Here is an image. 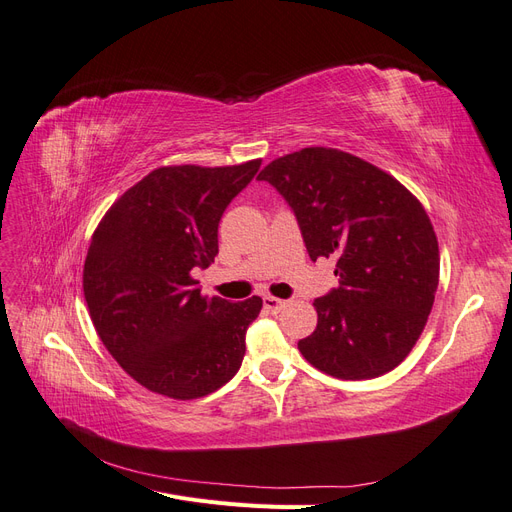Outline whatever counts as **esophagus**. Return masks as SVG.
Segmentation results:
<instances>
[{
  "label": "esophagus",
  "instance_id": "1",
  "mask_svg": "<svg viewBox=\"0 0 512 512\" xmlns=\"http://www.w3.org/2000/svg\"><path fill=\"white\" fill-rule=\"evenodd\" d=\"M262 305H265L267 312H271V314H277V312H280V309L286 305V301L277 299V297H265V299H262Z\"/></svg>",
  "mask_w": 512,
  "mask_h": 512
}]
</instances>
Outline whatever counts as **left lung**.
<instances>
[{"label":"left lung","instance_id":"1","mask_svg":"<svg viewBox=\"0 0 512 512\" xmlns=\"http://www.w3.org/2000/svg\"><path fill=\"white\" fill-rule=\"evenodd\" d=\"M258 179L292 209L309 258H337L339 286L314 301L318 324L301 354L342 380L397 367L438 290V239L423 205L384 170L327 147L277 158Z\"/></svg>","mask_w":512,"mask_h":512}]
</instances>
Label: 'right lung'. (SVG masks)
Here are the masks:
<instances>
[{
	"label": "right lung",
	"instance_id": "obj_1",
	"mask_svg": "<svg viewBox=\"0 0 512 512\" xmlns=\"http://www.w3.org/2000/svg\"><path fill=\"white\" fill-rule=\"evenodd\" d=\"M258 168H156L94 232L83 271L91 320L113 359L153 393L203 397L241 367L262 299L205 297L194 271L218 256L222 215Z\"/></svg>",
	"mask_w": 512,
	"mask_h": 512
}]
</instances>
